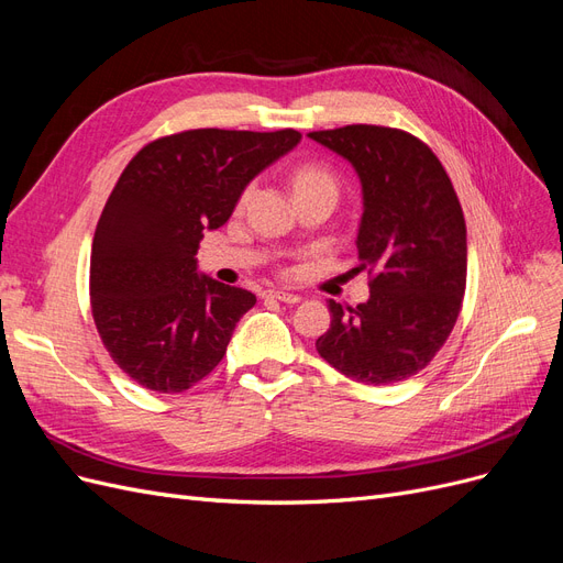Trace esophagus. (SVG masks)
I'll return each instance as SVG.
<instances>
[{
    "label": "esophagus",
    "instance_id": "esophagus-1",
    "mask_svg": "<svg viewBox=\"0 0 563 563\" xmlns=\"http://www.w3.org/2000/svg\"><path fill=\"white\" fill-rule=\"evenodd\" d=\"M265 296H267V298H275V300H279V302H286V305H296V302H300V296H296V294H288V291H282V288H277V291H267Z\"/></svg>",
    "mask_w": 563,
    "mask_h": 563
}]
</instances>
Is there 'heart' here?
Here are the masks:
<instances>
[{
	"label": "heart",
	"mask_w": 563,
	"mask_h": 563,
	"mask_svg": "<svg viewBox=\"0 0 563 563\" xmlns=\"http://www.w3.org/2000/svg\"><path fill=\"white\" fill-rule=\"evenodd\" d=\"M291 180H294V190H296V197H302V195H331L335 197L338 195V176L331 166L321 164V162H302L294 168L291 174ZM251 197V185L244 187V192L240 195V207H244V203L249 201Z\"/></svg>",
	"instance_id": "obj_1"
}]
</instances>
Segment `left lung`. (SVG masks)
Returning a JSON list of instances; mask_svg holds the SVG:
<instances>
[{"mask_svg": "<svg viewBox=\"0 0 563 563\" xmlns=\"http://www.w3.org/2000/svg\"><path fill=\"white\" fill-rule=\"evenodd\" d=\"M308 135L360 174L356 272H368L371 288L356 308L329 300L331 329L317 352L356 383L411 378L444 347L463 308L467 230L453 183L428 143L401 129L350 124Z\"/></svg>", "mask_w": 563, "mask_h": 563, "instance_id": "1", "label": "left lung"}]
</instances>
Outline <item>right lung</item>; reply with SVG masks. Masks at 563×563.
<instances>
[{"mask_svg": "<svg viewBox=\"0 0 563 563\" xmlns=\"http://www.w3.org/2000/svg\"><path fill=\"white\" fill-rule=\"evenodd\" d=\"M298 141L296 129H190L147 143L126 164L96 225L89 294L98 335L131 380L176 395L223 360L255 296L199 277V242Z\"/></svg>", "mask_w": 563, "mask_h": 563, "instance_id": "1", "label": "right lung"}]
</instances>
